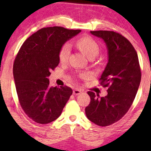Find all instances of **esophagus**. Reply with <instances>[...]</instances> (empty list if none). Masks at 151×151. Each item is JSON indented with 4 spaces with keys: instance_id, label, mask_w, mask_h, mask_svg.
Instances as JSON below:
<instances>
[{
    "instance_id": "obj_1",
    "label": "esophagus",
    "mask_w": 151,
    "mask_h": 151,
    "mask_svg": "<svg viewBox=\"0 0 151 151\" xmlns=\"http://www.w3.org/2000/svg\"><path fill=\"white\" fill-rule=\"evenodd\" d=\"M82 91L80 89H79V88H75V89H74V91H73V94H74V96L80 95Z\"/></svg>"
}]
</instances>
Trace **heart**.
<instances>
[{
	"label": "heart",
	"instance_id": "b5f03b06",
	"mask_svg": "<svg viewBox=\"0 0 151 151\" xmlns=\"http://www.w3.org/2000/svg\"><path fill=\"white\" fill-rule=\"evenodd\" d=\"M78 48L88 57L91 58L96 55L99 52V45L98 42L91 36H83L76 42ZM71 47L68 43L64 44L59 51L58 58L60 63H65L68 59Z\"/></svg>",
	"mask_w": 151,
	"mask_h": 151
}]
</instances>
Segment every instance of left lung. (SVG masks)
<instances>
[{
	"instance_id": "8db88e82",
	"label": "left lung",
	"mask_w": 151,
	"mask_h": 151,
	"mask_svg": "<svg viewBox=\"0 0 151 151\" xmlns=\"http://www.w3.org/2000/svg\"><path fill=\"white\" fill-rule=\"evenodd\" d=\"M104 41L108 50V63L99 79L108 87L107 95L88 91L91 102L85 108L86 116L100 126H108L123 118L134 100L141 81V69L136 50L120 33L110 30L91 31Z\"/></svg>"
}]
</instances>
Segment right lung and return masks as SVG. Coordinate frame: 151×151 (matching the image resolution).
<instances>
[{
  "instance_id": "right-lung-1",
  "label": "right lung",
  "mask_w": 151,
  "mask_h": 151,
  "mask_svg": "<svg viewBox=\"0 0 151 151\" xmlns=\"http://www.w3.org/2000/svg\"><path fill=\"white\" fill-rule=\"evenodd\" d=\"M80 31L59 26L40 29L25 41L15 58L13 74L18 99L36 123L47 124L57 119L72 94L68 86L50 88L48 77L58 66L63 44Z\"/></svg>"
}]
</instances>
